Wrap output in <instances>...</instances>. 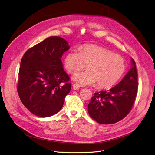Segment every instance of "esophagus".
<instances>
[{
    "mask_svg": "<svg viewBox=\"0 0 155 155\" xmlns=\"http://www.w3.org/2000/svg\"><path fill=\"white\" fill-rule=\"evenodd\" d=\"M73 88L74 89V90H78V89L80 88V85H79V84H77V83H74L73 84Z\"/></svg>",
    "mask_w": 155,
    "mask_h": 155,
    "instance_id": "obj_1",
    "label": "esophagus"
}]
</instances>
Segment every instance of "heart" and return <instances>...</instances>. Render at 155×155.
Here are the masks:
<instances>
[{"label":"heart","instance_id":"obj_1","mask_svg":"<svg viewBox=\"0 0 155 155\" xmlns=\"http://www.w3.org/2000/svg\"><path fill=\"white\" fill-rule=\"evenodd\" d=\"M64 64L67 71L74 74L86 67V71L76 74L73 80L83 85L97 82L100 88H109L118 82L125 70L122 56L94 45H84L79 51L72 50L65 55Z\"/></svg>","mask_w":155,"mask_h":155}]
</instances>
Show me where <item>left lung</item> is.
Wrapping results in <instances>:
<instances>
[{"instance_id": "1", "label": "left lung", "mask_w": 155, "mask_h": 155, "mask_svg": "<svg viewBox=\"0 0 155 155\" xmlns=\"http://www.w3.org/2000/svg\"><path fill=\"white\" fill-rule=\"evenodd\" d=\"M138 74L131 58V68L118 84L109 91L96 92L88 105V114L101 124L118 122L129 114L138 91Z\"/></svg>"}]
</instances>
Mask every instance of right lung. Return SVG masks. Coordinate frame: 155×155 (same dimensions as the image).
Returning <instances> with one entry per match:
<instances>
[{
	"instance_id": "1",
	"label": "right lung",
	"mask_w": 155,
	"mask_h": 155,
	"mask_svg": "<svg viewBox=\"0 0 155 155\" xmlns=\"http://www.w3.org/2000/svg\"><path fill=\"white\" fill-rule=\"evenodd\" d=\"M68 49L66 40L52 36L23 55L17 91L23 105L32 114L46 118L58 113L63 107L71 84L61 58Z\"/></svg>"
}]
</instances>
